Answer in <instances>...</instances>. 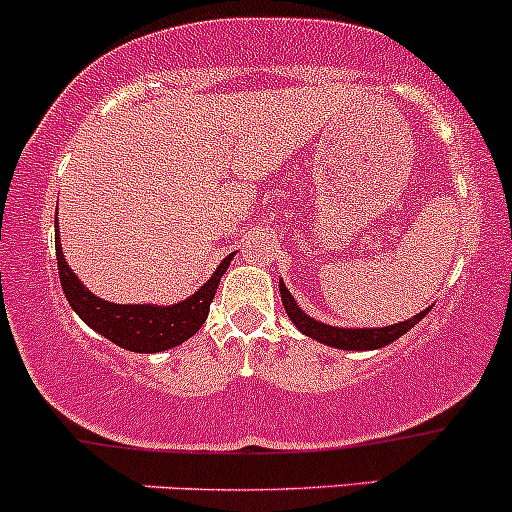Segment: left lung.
<instances>
[{
	"label": "left lung",
	"instance_id": "1",
	"mask_svg": "<svg viewBox=\"0 0 512 512\" xmlns=\"http://www.w3.org/2000/svg\"><path fill=\"white\" fill-rule=\"evenodd\" d=\"M280 298H283V307H285V312H288V317L293 320L295 327L305 334V337H312V339H317L320 344L334 346V349H346V351L381 349V346H386L390 342H395L398 337H403L408 329L415 327V324L420 322L427 312H430V307H427V310H422L420 315L410 317V320H405V322L390 324V327H376V329H349L346 327L344 329V327H332V324L317 322L315 317H310L307 312H302L298 302H295L293 295H290V290L285 288L283 280H280Z\"/></svg>",
	"mask_w": 512,
	"mask_h": 512
}]
</instances>
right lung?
Returning a JSON list of instances; mask_svg holds the SVG:
<instances>
[{"label": "right lung", "mask_w": 512, "mask_h": 512, "mask_svg": "<svg viewBox=\"0 0 512 512\" xmlns=\"http://www.w3.org/2000/svg\"><path fill=\"white\" fill-rule=\"evenodd\" d=\"M232 256L234 254H229L219 263L212 278L205 285H200L195 295L178 302V305H117V302L97 298L82 285V280L65 263L60 241H56L60 285H63L70 307L78 312L87 327H92L126 351H136V354H156V351L173 349V346L190 339L205 324L219 278L229 268Z\"/></svg>", "instance_id": "obj_1"}]
</instances>
